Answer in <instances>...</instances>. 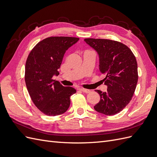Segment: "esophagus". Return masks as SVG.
Here are the masks:
<instances>
[{
	"instance_id": "esophagus-1",
	"label": "esophagus",
	"mask_w": 157,
	"mask_h": 157,
	"mask_svg": "<svg viewBox=\"0 0 157 157\" xmlns=\"http://www.w3.org/2000/svg\"><path fill=\"white\" fill-rule=\"evenodd\" d=\"M80 90H81L82 92H84V93H90V90H88V89H84V88H80Z\"/></svg>"
}]
</instances>
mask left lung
Returning a JSON list of instances; mask_svg holds the SVG:
<instances>
[{
  "label": "left lung",
  "instance_id": "left-lung-1",
  "mask_svg": "<svg viewBox=\"0 0 157 157\" xmlns=\"http://www.w3.org/2000/svg\"><path fill=\"white\" fill-rule=\"evenodd\" d=\"M86 43L97 52L99 69L105 76L103 79L107 90L96 91L100 100L94 109L105 115L120 113L130 103L138 80L136 57L125 44L115 40L85 39Z\"/></svg>",
  "mask_w": 157,
  "mask_h": 157
}]
</instances>
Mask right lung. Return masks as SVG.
Returning a JSON list of instances; mask_svg holds the SVG:
<instances>
[{"mask_svg":"<svg viewBox=\"0 0 157 157\" xmlns=\"http://www.w3.org/2000/svg\"><path fill=\"white\" fill-rule=\"evenodd\" d=\"M78 38L52 36L39 42L30 52L25 63V80L33 102L48 116L67 111L72 87H65L52 79L58 76L65 52L78 41Z\"/></svg>","mask_w":157,"mask_h":157,"instance_id":"right-lung-1","label":"right lung"}]
</instances>
